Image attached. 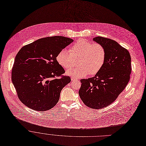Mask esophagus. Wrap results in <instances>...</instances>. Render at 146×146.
Here are the masks:
<instances>
[{"label": "esophagus", "mask_w": 146, "mask_h": 146, "mask_svg": "<svg viewBox=\"0 0 146 146\" xmlns=\"http://www.w3.org/2000/svg\"><path fill=\"white\" fill-rule=\"evenodd\" d=\"M71 79L72 81H76V80H78L77 79H76V78H73V77H72V78H71Z\"/></svg>", "instance_id": "1"}]
</instances>
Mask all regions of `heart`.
<instances>
[{
    "label": "heart",
    "instance_id": "heart-1",
    "mask_svg": "<svg viewBox=\"0 0 146 146\" xmlns=\"http://www.w3.org/2000/svg\"><path fill=\"white\" fill-rule=\"evenodd\" d=\"M78 59V66L69 69ZM106 59L104 46L99 43H93L84 39H79L72 45L69 52L60 50L56 56V61L62 68L67 70L68 75L80 78L97 74L103 67Z\"/></svg>",
    "mask_w": 146,
    "mask_h": 146
}]
</instances>
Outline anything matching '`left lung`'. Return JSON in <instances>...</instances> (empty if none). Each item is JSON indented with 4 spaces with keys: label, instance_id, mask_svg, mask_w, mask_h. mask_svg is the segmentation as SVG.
<instances>
[{
    "label": "left lung",
    "instance_id": "obj_1",
    "mask_svg": "<svg viewBox=\"0 0 146 146\" xmlns=\"http://www.w3.org/2000/svg\"><path fill=\"white\" fill-rule=\"evenodd\" d=\"M93 40L104 46L105 62L95 76L80 80L79 94L87 106L98 109L113 103L125 88L130 79L131 58L127 49L113 40L97 37Z\"/></svg>",
    "mask_w": 146,
    "mask_h": 146
}]
</instances>
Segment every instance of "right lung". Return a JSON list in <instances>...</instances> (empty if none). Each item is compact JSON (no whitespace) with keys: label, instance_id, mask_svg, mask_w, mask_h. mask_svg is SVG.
Listing matches in <instances>:
<instances>
[{"label":"right lung","instance_id":"right-lung-1","mask_svg":"<svg viewBox=\"0 0 146 146\" xmlns=\"http://www.w3.org/2000/svg\"><path fill=\"white\" fill-rule=\"evenodd\" d=\"M73 42L63 36L40 38L23 46L18 52L11 80L19 100L36 111H45L59 101L63 87L71 82L56 61L60 50Z\"/></svg>","mask_w":146,"mask_h":146}]
</instances>
